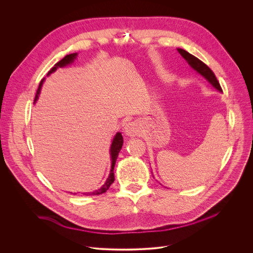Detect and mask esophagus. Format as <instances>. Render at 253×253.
<instances>
[{
    "instance_id": "34e87169",
    "label": "esophagus",
    "mask_w": 253,
    "mask_h": 253,
    "mask_svg": "<svg viewBox=\"0 0 253 253\" xmlns=\"http://www.w3.org/2000/svg\"><path fill=\"white\" fill-rule=\"evenodd\" d=\"M124 133L126 136H129V137H134V136H137L139 133H140V129H139V126L134 123V122H130L128 123L125 128H124Z\"/></svg>"
}]
</instances>
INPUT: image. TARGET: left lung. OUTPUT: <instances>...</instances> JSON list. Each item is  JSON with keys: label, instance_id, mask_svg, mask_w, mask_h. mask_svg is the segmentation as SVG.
Instances as JSON below:
<instances>
[{"label": "left lung", "instance_id": "8db88e82", "mask_svg": "<svg viewBox=\"0 0 253 253\" xmlns=\"http://www.w3.org/2000/svg\"><path fill=\"white\" fill-rule=\"evenodd\" d=\"M178 52L180 53L186 61L187 63L196 71L198 73L203 76L216 90H218L219 92H222V89L220 87V84L217 80V78L215 77L214 73L212 72V70L206 65L204 64L202 61H200L198 58H196L195 56L191 55L190 53H188L187 51L183 50V49H177Z\"/></svg>", "mask_w": 253, "mask_h": 253}]
</instances>
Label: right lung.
<instances>
[{
    "mask_svg": "<svg viewBox=\"0 0 253 253\" xmlns=\"http://www.w3.org/2000/svg\"><path fill=\"white\" fill-rule=\"evenodd\" d=\"M77 57V53H73V54H69L67 56H65L61 61H59L58 63L55 64V66L48 72V75H50L51 73H53V72H55L57 70V68L59 67H65L66 65L68 64H71L73 63V61L76 59ZM43 82H44V79L40 82L39 84V87H38V90H37V93H36V97H35V102L38 100V97H39V94H40V91H41V87L43 85ZM122 145H123V137H122V134L120 132H118L113 141H112V144H111V148H110V155H111V170H110V174H109V177L107 178L105 184L98 190L92 192V193H84L85 195H99V194H102L104 192H106L108 189H109L110 185L114 182L115 180V177H114V166H115V163H116V160H117V157H118V154L122 148Z\"/></svg>",
    "mask_w": 253,
    "mask_h": 253,
    "instance_id": "add662e5",
    "label": "right lung"
}]
</instances>
